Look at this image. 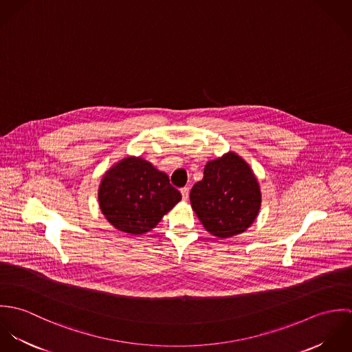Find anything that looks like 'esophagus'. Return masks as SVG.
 <instances>
[{
	"mask_svg": "<svg viewBox=\"0 0 352 352\" xmlns=\"http://www.w3.org/2000/svg\"><path fill=\"white\" fill-rule=\"evenodd\" d=\"M180 192H182L183 199H184V201H188V197H190V187H183V188L180 190Z\"/></svg>",
	"mask_w": 352,
	"mask_h": 352,
	"instance_id": "1",
	"label": "esophagus"
}]
</instances>
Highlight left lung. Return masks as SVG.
I'll return each mask as SVG.
<instances>
[{
  "instance_id": "obj_1",
  "label": "left lung",
  "mask_w": 352,
  "mask_h": 352,
  "mask_svg": "<svg viewBox=\"0 0 352 352\" xmlns=\"http://www.w3.org/2000/svg\"><path fill=\"white\" fill-rule=\"evenodd\" d=\"M190 194L194 211L212 236L228 239L247 230L260 208V190L248 164L234 153L210 161Z\"/></svg>"
}]
</instances>
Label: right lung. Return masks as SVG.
<instances>
[{
	"mask_svg": "<svg viewBox=\"0 0 352 352\" xmlns=\"http://www.w3.org/2000/svg\"><path fill=\"white\" fill-rule=\"evenodd\" d=\"M182 194L169 177L142 158H124L102 177L99 203L105 218L116 229L144 234L153 229Z\"/></svg>",
	"mask_w": 352,
	"mask_h": 352,
	"instance_id": "add662e5",
	"label": "right lung"
}]
</instances>
